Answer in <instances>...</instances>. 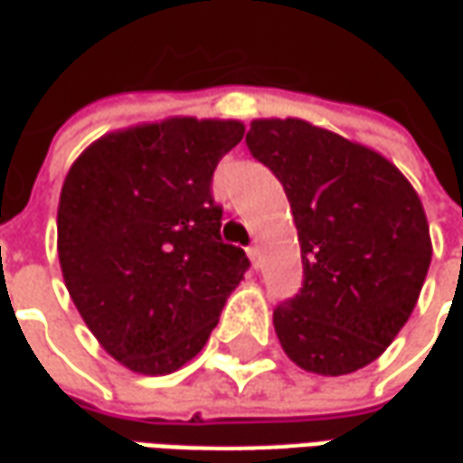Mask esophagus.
<instances>
[{
	"mask_svg": "<svg viewBox=\"0 0 463 463\" xmlns=\"http://www.w3.org/2000/svg\"><path fill=\"white\" fill-rule=\"evenodd\" d=\"M247 254H249V259H251V264H254V267H259V247H249Z\"/></svg>",
	"mask_w": 463,
	"mask_h": 463,
	"instance_id": "1",
	"label": "esophagus"
}]
</instances>
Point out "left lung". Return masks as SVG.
Listing matches in <instances>:
<instances>
[{"label": "left lung", "mask_w": 463, "mask_h": 463, "mask_svg": "<svg viewBox=\"0 0 463 463\" xmlns=\"http://www.w3.org/2000/svg\"><path fill=\"white\" fill-rule=\"evenodd\" d=\"M249 152L287 192L304 287L274 311L299 369L344 376L376 362L414 311L431 264L411 182L383 154L297 119H254Z\"/></svg>", "instance_id": "1"}]
</instances>
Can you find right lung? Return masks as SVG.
Returning a JSON list of instances; mask_svg holds the SVG:
<instances>
[{
	"instance_id": "right-lung-1",
	"label": "right lung",
	"mask_w": 463,
	"mask_h": 463,
	"mask_svg": "<svg viewBox=\"0 0 463 463\" xmlns=\"http://www.w3.org/2000/svg\"><path fill=\"white\" fill-rule=\"evenodd\" d=\"M239 119L166 117L91 142L67 172L57 209L61 277L111 359L144 376L182 369L204 349L249 267L219 237L212 199Z\"/></svg>"
}]
</instances>
